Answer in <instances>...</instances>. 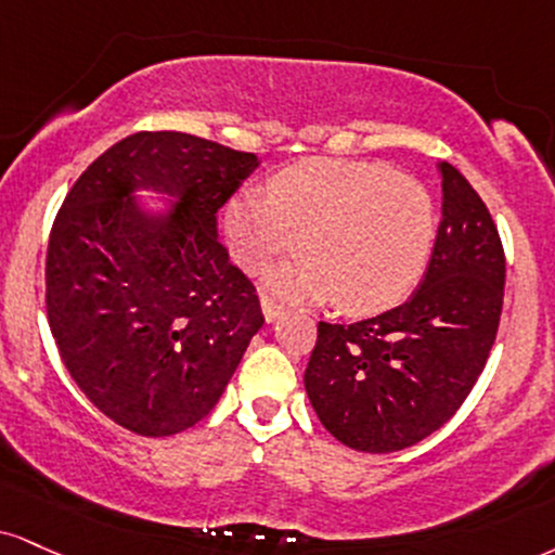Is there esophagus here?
<instances>
[{"instance_id": "obj_1", "label": "esophagus", "mask_w": 555, "mask_h": 555, "mask_svg": "<svg viewBox=\"0 0 555 555\" xmlns=\"http://www.w3.org/2000/svg\"><path fill=\"white\" fill-rule=\"evenodd\" d=\"M260 305H263V315H266V320H269V323H273V320H279L284 315V305L276 302V299H273L271 295L260 297Z\"/></svg>"}]
</instances>
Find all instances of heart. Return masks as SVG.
Instances as JSON below:
<instances>
[{
  "instance_id": "heart-1",
  "label": "heart",
  "mask_w": 555,
  "mask_h": 555,
  "mask_svg": "<svg viewBox=\"0 0 555 555\" xmlns=\"http://www.w3.org/2000/svg\"><path fill=\"white\" fill-rule=\"evenodd\" d=\"M232 256L250 273L302 250L310 258L279 286L375 315L416 286L431 256V193L379 159L307 157L243 191L224 214Z\"/></svg>"
}]
</instances>
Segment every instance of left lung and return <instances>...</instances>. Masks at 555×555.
Returning a JSON list of instances; mask_svg holds the SVG:
<instances>
[{
  "instance_id": "obj_1",
  "label": "left lung",
  "mask_w": 555,
  "mask_h": 555,
  "mask_svg": "<svg viewBox=\"0 0 555 555\" xmlns=\"http://www.w3.org/2000/svg\"><path fill=\"white\" fill-rule=\"evenodd\" d=\"M431 260L409 302L359 323H318L305 370L338 442L396 452L450 422L483 372L504 305V245L483 198L450 163Z\"/></svg>"
}]
</instances>
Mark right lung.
<instances>
[{"mask_svg":"<svg viewBox=\"0 0 555 555\" xmlns=\"http://www.w3.org/2000/svg\"><path fill=\"white\" fill-rule=\"evenodd\" d=\"M256 168L253 152L139 131L66 193L46 253V312L79 390L124 429L170 437L202 422L263 325L256 286L217 237V211ZM133 188L181 202L152 218Z\"/></svg>","mask_w":555,"mask_h":555,"instance_id":"right-lung-1","label":"right lung"}]
</instances>
